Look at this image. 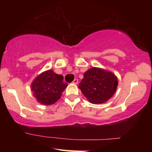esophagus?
<instances>
[{
    "label": "esophagus",
    "mask_w": 152,
    "mask_h": 152,
    "mask_svg": "<svg viewBox=\"0 0 152 152\" xmlns=\"http://www.w3.org/2000/svg\"><path fill=\"white\" fill-rule=\"evenodd\" d=\"M78 83V79H74V81H73V83H74V84H77V83Z\"/></svg>",
    "instance_id": "1"
}]
</instances>
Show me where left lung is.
<instances>
[{
  "label": "left lung",
  "instance_id": "8db88e82",
  "mask_svg": "<svg viewBox=\"0 0 152 152\" xmlns=\"http://www.w3.org/2000/svg\"><path fill=\"white\" fill-rule=\"evenodd\" d=\"M117 76L111 71L93 67L87 70L78 88L91 103L104 104L114 96L118 86Z\"/></svg>",
  "mask_w": 152,
  "mask_h": 152
}]
</instances>
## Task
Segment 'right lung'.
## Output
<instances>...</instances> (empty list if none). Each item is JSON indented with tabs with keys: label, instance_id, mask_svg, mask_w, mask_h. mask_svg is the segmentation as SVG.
<instances>
[{
	"label": "right lung",
	"instance_id": "add662e5",
	"mask_svg": "<svg viewBox=\"0 0 152 152\" xmlns=\"http://www.w3.org/2000/svg\"><path fill=\"white\" fill-rule=\"evenodd\" d=\"M63 79L62 75L56 74L50 69L36 76L31 83V88L37 102L45 106L56 102L68 86Z\"/></svg>",
	"mask_w": 152,
	"mask_h": 152
}]
</instances>
